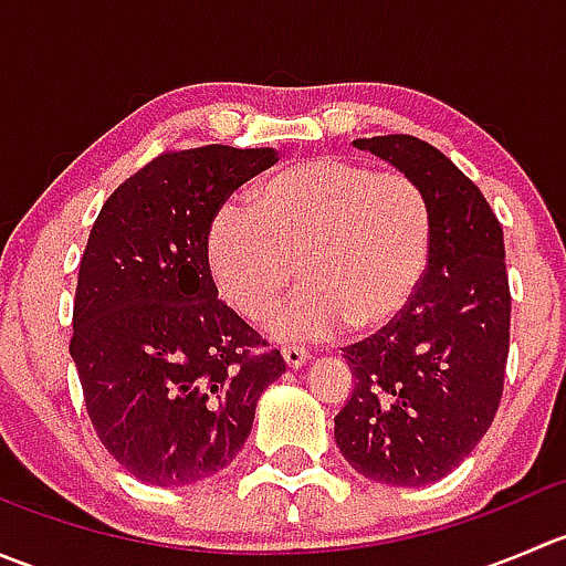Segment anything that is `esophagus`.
<instances>
[{"label": "esophagus", "instance_id": "esophagus-1", "mask_svg": "<svg viewBox=\"0 0 566 566\" xmlns=\"http://www.w3.org/2000/svg\"><path fill=\"white\" fill-rule=\"evenodd\" d=\"M282 356H284V364L287 367H304L306 361H310V350L306 347H295V345H284L282 347Z\"/></svg>", "mask_w": 566, "mask_h": 566}]
</instances>
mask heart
Instances as JSON below:
<instances>
[{
	"mask_svg": "<svg viewBox=\"0 0 566 566\" xmlns=\"http://www.w3.org/2000/svg\"><path fill=\"white\" fill-rule=\"evenodd\" d=\"M432 208L405 172L325 156L279 169L247 205H224L208 227L221 295L262 319L295 279L304 287L271 319L279 339H323L389 325L430 265Z\"/></svg>",
	"mask_w": 566,
	"mask_h": 566,
	"instance_id": "obj_1",
	"label": "heart"
}]
</instances>
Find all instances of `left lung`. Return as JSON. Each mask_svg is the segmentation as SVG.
<instances>
[{
	"label": "left lung",
	"mask_w": 566,
	"mask_h": 566,
	"mask_svg": "<svg viewBox=\"0 0 566 566\" xmlns=\"http://www.w3.org/2000/svg\"><path fill=\"white\" fill-rule=\"evenodd\" d=\"M353 145L424 188L432 251L410 304L342 347L356 386L334 416V438L367 479L421 488L476 449L501 405L512 315L504 230L476 182L424 139L386 134Z\"/></svg>",
	"instance_id": "left-lung-1"
}]
</instances>
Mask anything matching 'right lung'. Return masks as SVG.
I'll list each match as a JSON object with an SVG mask.
<instances>
[{"instance_id": "right-lung-1", "label": "right lung", "mask_w": 566, "mask_h": 566, "mask_svg": "<svg viewBox=\"0 0 566 566\" xmlns=\"http://www.w3.org/2000/svg\"><path fill=\"white\" fill-rule=\"evenodd\" d=\"M271 147L164 150L114 188L78 265L71 356L101 443L139 482L232 462L284 358L219 298L208 227Z\"/></svg>"}]
</instances>
